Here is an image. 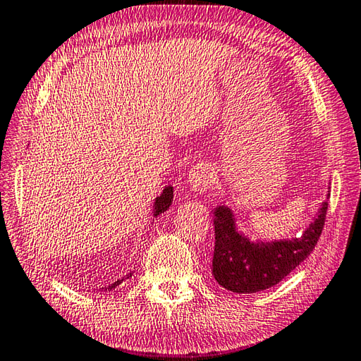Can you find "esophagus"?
<instances>
[{"instance_id": "1", "label": "esophagus", "mask_w": 361, "mask_h": 361, "mask_svg": "<svg viewBox=\"0 0 361 361\" xmlns=\"http://www.w3.org/2000/svg\"><path fill=\"white\" fill-rule=\"evenodd\" d=\"M189 186L195 192H206L212 186V172L208 164H197L189 172Z\"/></svg>"}]
</instances>
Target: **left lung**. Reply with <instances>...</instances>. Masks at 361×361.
I'll use <instances>...</instances> for the list:
<instances>
[{
    "mask_svg": "<svg viewBox=\"0 0 361 361\" xmlns=\"http://www.w3.org/2000/svg\"><path fill=\"white\" fill-rule=\"evenodd\" d=\"M327 206L324 202L302 237L273 243H251L235 231L231 209L225 206L216 209L214 278L234 293H256L276 286L315 250L324 228Z\"/></svg>",
    "mask_w": 361,
    "mask_h": 361,
    "instance_id": "obj_1",
    "label": "left lung"
}]
</instances>
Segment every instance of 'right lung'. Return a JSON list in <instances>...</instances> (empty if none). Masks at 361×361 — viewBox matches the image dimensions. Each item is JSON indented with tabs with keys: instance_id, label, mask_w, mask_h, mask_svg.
I'll use <instances>...</instances> for the list:
<instances>
[{
	"instance_id": "obj_1",
	"label": "right lung",
	"mask_w": 361,
	"mask_h": 361,
	"mask_svg": "<svg viewBox=\"0 0 361 361\" xmlns=\"http://www.w3.org/2000/svg\"><path fill=\"white\" fill-rule=\"evenodd\" d=\"M172 198H173V188L172 186H167L163 190V194H161L159 197H157V200H155V208H153V212H155V217L159 216L161 212H164V211L169 209V206H171V203H172ZM130 276H132V273H130ZM122 281H124V278L116 281L114 283H111V286H109L105 290L114 288L116 286H119Z\"/></svg>"
}]
</instances>
